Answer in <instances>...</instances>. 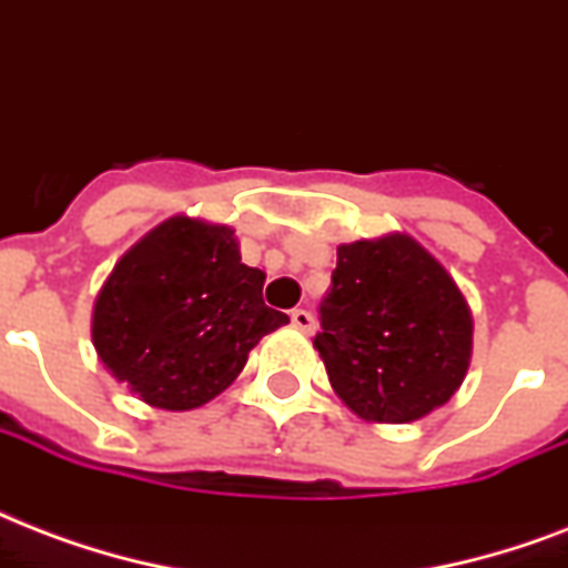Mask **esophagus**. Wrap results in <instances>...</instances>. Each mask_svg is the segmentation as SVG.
<instances>
[{
  "instance_id": "obj_1",
  "label": "esophagus",
  "mask_w": 568,
  "mask_h": 568,
  "mask_svg": "<svg viewBox=\"0 0 568 568\" xmlns=\"http://www.w3.org/2000/svg\"><path fill=\"white\" fill-rule=\"evenodd\" d=\"M290 320H293V325H296L298 332H305V334H311L314 332V314H311V311H305V307H296V311H293V314H290Z\"/></svg>"
}]
</instances>
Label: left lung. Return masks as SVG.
<instances>
[{"label": "left lung", "mask_w": 568, "mask_h": 568, "mask_svg": "<svg viewBox=\"0 0 568 568\" xmlns=\"http://www.w3.org/2000/svg\"><path fill=\"white\" fill-rule=\"evenodd\" d=\"M471 311L442 263L406 234L337 248L314 346L337 397L376 424L444 406L471 362Z\"/></svg>", "instance_id": "8db88e82"}]
</instances>
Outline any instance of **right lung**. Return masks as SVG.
Wrapping results in <instances>:
<instances>
[{
	"instance_id": "add662e5",
	"label": "right lung",
	"mask_w": 568,
	"mask_h": 568,
	"mask_svg": "<svg viewBox=\"0 0 568 568\" xmlns=\"http://www.w3.org/2000/svg\"><path fill=\"white\" fill-rule=\"evenodd\" d=\"M227 224L171 215L115 263L94 305L100 362L148 406L186 412L219 397L263 334L290 323L263 302Z\"/></svg>"
}]
</instances>
